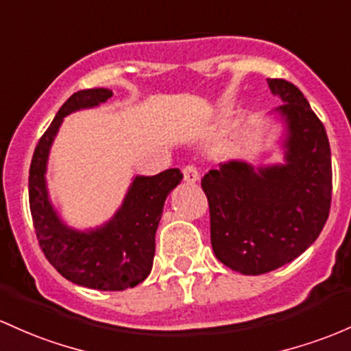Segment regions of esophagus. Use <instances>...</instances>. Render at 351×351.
I'll return each mask as SVG.
<instances>
[{
    "mask_svg": "<svg viewBox=\"0 0 351 351\" xmlns=\"http://www.w3.org/2000/svg\"><path fill=\"white\" fill-rule=\"evenodd\" d=\"M183 178H184V182L190 183V184L196 183L199 178L198 169H196V167H193V165H188V167L183 168Z\"/></svg>",
    "mask_w": 351,
    "mask_h": 351,
    "instance_id": "34e87169",
    "label": "esophagus"
}]
</instances>
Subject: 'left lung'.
Segmentation results:
<instances>
[{
  "label": "left lung",
  "mask_w": 351,
  "mask_h": 351,
  "mask_svg": "<svg viewBox=\"0 0 351 351\" xmlns=\"http://www.w3.org/2000/svg\"><path fill=\"white\" fill-rule=\"evenodd\" d=\"M287 125L285 163L255 169L228 161L202 188L210 206L211 246L223 265L261 275L293 261L322 233L332 203V153L325 126L293 83L269 78Z\"/></svg>",
  "instance_id": "obj_1"
}]
</instances>
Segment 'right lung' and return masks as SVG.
Here are the masks:
<instances>
[{
    "instance_id": "obj_1",
    "label": "right lung",
    "mask_w": 351,
    "mask_h": 351,
    "mask_svg": "<svg viewBox=\"0 0 351 351\" xmlns=\"http://www.w3.org/2000/svg\"><path fill=\"white\" fill-rule=\"evenodd\" d=\"M106 88L71 95L34 148L29 167V210L38 243L46 260L69 282L101 291L136 287L149 275L155 256V234L169 191L183 180L178 168L155 176H134L123 205L103 226L78 232L61 221L48 198L46 163L63 118L111 98Z\"/></svg>"
}]
</instances>
